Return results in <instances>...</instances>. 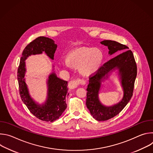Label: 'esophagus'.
<instances>
[{
    "label": "esophagus",
    "mask_w": 153,
    "mask_h": 153,
    "mask_svg": "<svg viewBox=\"0 0 153 153\" xmlns=\"http://www.w3.org/2000/svg\"><path fill=\"white\" fill-rule=\"evenodd\" d=\"M84 81L82 80H80V79H78L75 80L71 81L68 84V87L70 90H74L76 88H77V86L79 84H83Z\"/></svg>",
    "instance_id": "obj_1"
}]
</instances>
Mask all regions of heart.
Returning a JSON list of instances; mask_svg holds the SVG:
<instances>
[{
	"instance_id": "heart-1",
	"label": "heart",
	"mask_w": 153,
	"mask_h": 153,
	"mask_svg": "<svg viewBox=\"0 0 153 153\" xmlns=\"http://www.w3.org/2000/svg\"><path fill=\"white\" fill-rule=\"evenodd\" d=\"M103 59V54L100 49L83 47L72 51L68 59H63L62 63L67 68H71V65L79 67V71L83 76H91L98 71Z\"/></svg>"
}]
</instances>
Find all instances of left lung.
<instances>
[{"instance_id":"1","label":"left lung","mask_w":153,"mask_h":153,"mask_svg":"<svg viewBox=\"0 0 153 153\" xmlns=\"http://www.w3.org/2000/svg\"><path fill=\"white\" fill-rule=\"evenodd\" d=\"M106 46L108 54L122 53L103 65L97 73L89 78L87 87L86 105L93 118L98 121L107 120L117 116L129 102L133 96L134 82L137 76V66L134 55L126 45L111 40L100 42ZM114 72L117 75L123 91V96L117 104L111 106L103 105L99 99L102 83Z\"/></svg>"}]
</instances>
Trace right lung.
I'll list each match as a JSON object with an SVG mask.
<instances>
[{
	"instance_id": "1",
	"label": "right lung",
	"mask_w": 153,
	"mask_h": 153,
	"mask_svg": "<svg viewBox=\"0 0 153 153\" xmlns=\"http://www.w3.org/2000/svg\"><path fill=\"white\" fill-rule=\"evenodd\" d=\"M57 45L48 37H39L30 43L22 52L17 70V79L20 97L30 112L40 120L53 122L58 119L67 108L66 96L68 95V82L58 77L53 65L51 73L47 79V95L46 100L39 103L30 94L26 83V59L31 55L42 54L44 52L51 60H54Z\"/></svg>"
}]
</instances>
